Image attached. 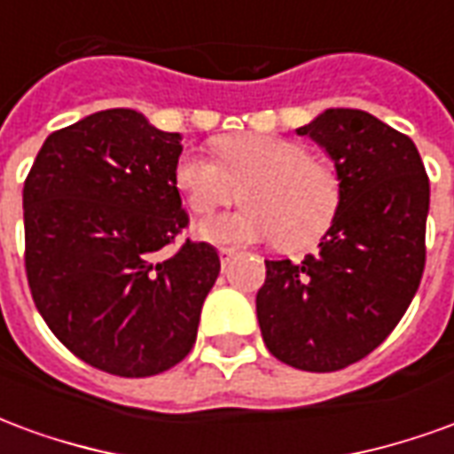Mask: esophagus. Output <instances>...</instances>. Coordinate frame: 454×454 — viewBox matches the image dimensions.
I'll return each instance as SVG.
<instances>
[{"label":"esophagus","mask_w":454,"mask_h":454,"mask_svg":"<svg viewBox=\"0 0 454 454\" xmlns=\"http://www.w3.org/2000/svg\"><path fill=\"white\" fill-rule=\"evenodd\" d=\"M218 257H221V265L228 267L231 265V260L236 257V250H233V247H221V250H218Z\"/></svg>","instance_id":"obj_1"}]
</instances>
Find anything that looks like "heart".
<instances>
[{"label": "heart", "instance_id": "obj_1", "mask_svg": "<svg viewBox=\"0 0 454 454\" xmlns=\"http://www.w3.org/2000/svg\"><path fill=\"white\" fill-rule=\"evenodd\" d=\"M218 160L182 153L175 168L182 197L194 214H208L238 197L246 208L204 218L197 236L216 246H250L277 238L282 250H306L331 231L342 189L328 162L309 148L267 133H243L218 140Z\"/></svg>", "mask_w": 454, "mask_h": 454}]
</instances>
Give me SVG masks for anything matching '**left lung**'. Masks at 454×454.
<instances>
[{
  "mask_svg": "<svg viewBox=\"0 0 454 454\" xmlns=\"http://www.w3.org/2000/svg\"><path fill=\"white\" fill-rule=\"evenodd\" d=\"M328 153L342 199L318 253L265 260L257 321L267 350L306 372L367 357L396 328L426 265L430 184L413 140L360 109L296 129Z\"/></svg>",
  "mask_w": 454,
  "mask_h": 454,
  "instance_id": "8db88e82",
  "label": "left lung"
}]
</instances>
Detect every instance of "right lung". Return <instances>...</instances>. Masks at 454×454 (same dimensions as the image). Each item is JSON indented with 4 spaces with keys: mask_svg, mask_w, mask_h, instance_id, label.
Here are the masks:
<instances>
[{
    "mask_svg": "<svg viewBox=\"0 0 454 454\" xmlns=\"http://www.w3.org/2000/svg\"><path fill=\"white\" fill-rule=\"evenodd\" d=\"M182 136L133 109L45 138L24 182L26 277L48 328L97 370L150 377L184 360L221 260L208 243L160 250L187 228Z\"/></svg>",
    "mask_w": 454,
    "mask_h": 454,
    "instance_id": "obj_1",
    "label": "right lung"
}]
</instances>
